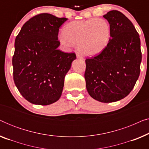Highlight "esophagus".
I'll use <instances>...</instances> for the list:
<instances>
[{
  "label": "esophagus",
  "instance_id": "esophagus-1",
  "mask_svg": "<svg viewBox=\"0 0 149 149\" xmlns=\"http://www.w3.org/2000/svg\"><path fill=\"white\" fill-rule=\"evenodd\" d=\"M77 58H79V59H81V60H83V56L81 54H79V53H77Z\"/></svg>",
  "mask_w": 149,
  "mask_h": 149
}]
</instances>
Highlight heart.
<instances>
[{
	"mask_svg": "<svg viewBox=\"0 0 149 149\" xmlns=\"http://www.w3.org/2000/svg\"><path fill=\"white\" fill-rule=\"evenodd\" d=\"M111 37V28L107 20L91 18L67 24L59 40L66 46L76 45L79 51L86 56H94L107 47Z\"/></svg>",
	"mask_w": 149,
	"mask_h": 149,
	"instance_id": "1",
	"label": "heart"
}]
</instances>
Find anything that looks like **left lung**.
Here are the masks:
<instances>
[{"label":"left lung","instance_id":"obj_1","mask_svg":"<svg viewBox=\"0 0 149 149\" xmlns=\"http://www.w3.org/2000/svg\"><path fill=\"white\" fill-rule=\"evenodd\" d=\"M103 17L111 26V40L100 54L85 60V79L90 96L109 103L124 98L133 89L142 53L139 34L125 15L113 10Z\"/></svg>","mask_w":149,"mask_h":149}]
</instances>
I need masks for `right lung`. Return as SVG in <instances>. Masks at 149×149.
Returning <instances> with one entry per match:
<instances>
[{"mask_svg":"<svg viewBox=\"0 0 149 149\" xmlns=\"http://www.w3.org/2000/svg\"><path fill=\"white\" fill-rule=\"evenodd\" d=\"M67 19L38 14L24 24L15 38L13 80L22 96L34 104L49 105L60 99L64 77L77 58L58 49L59 29Z\"/></svg>","mask_w":149,"mask_h":149,"instance_id":"obj_1","label":"right lung"}]
</instances>
